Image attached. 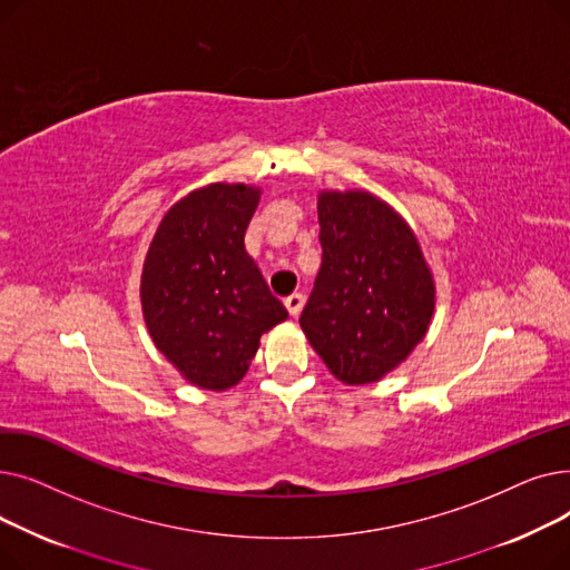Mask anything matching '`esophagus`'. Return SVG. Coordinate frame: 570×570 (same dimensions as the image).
<instances>
[{
    "instance_id": "obj_1",
    "label": "esophagus",
    "mask_w": 570,
    "mask_h": 570,
    "mask_svg": "<svg viewBox=\"0 0 570 570\" xmlns=\"http://www.w3.org/2000/svg\"><path fill=\"white\" fill-rule=\"evenodd\" d=\"M286 309H288V314L295 318V316H301V312H303V307H305V297L301 295V293H293V295H288L286 297Z\"/></svg>"
}]
</instances>
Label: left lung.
I'll return each instance as SVG.
<instances>
[{"label":"left lung","instance_id":"obj_1","mask_svg":"<svg viewBox=\"0 0 570 570\" xmlns=\"http://www.w3.org/2000/svg\"><path fill=\"white\" fill-rule=\"evenodd\" d=\"M323 261L301 327L346 385L381 381L423 342L434 277L417 237L370 191H321Z\"/></svg>","mask_w":570,"mask_h":570}]
</instances>
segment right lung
I'll list each match as a JSON object with an SVG mask.
<instances>
[{"instance_id":"obj_1","label":"right lung","mask_w":570,"mask_h":570,"mask_svg":"<svg viewBox=\"0 0 570 570\" xmlns=\"http://www.w3.org/2000/svg\"><path fill=\"white\" fill-rule=\"evenodd\" d=\"M258 200V187H200L168 209L145 256L140 303L149 337L203 391L243 381L261 335L288 318L245 252Z\"/></svg>"}]
</instances>
